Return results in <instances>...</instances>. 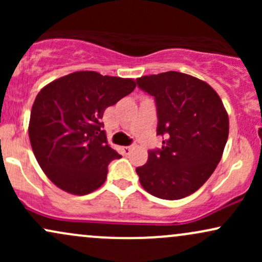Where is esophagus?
<instances>
[{
    "label": "esophagus",
    "instance_id": "34e87169",
    "mask_svg": "<svg viewBox=\"0 0 262 262\" xmlns=\"http://www.w3.org/2000/svg\"><path fill=\"white\" fill-rule=\"evenodd\" d=\"M132 149H133V146H123V148H122L124 154H129V152L132 151Z\"/></svg>",
    "mask_w": 262,
    "mask_h": 262
}]
</instances>
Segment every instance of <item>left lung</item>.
<instances>
[{"label":"left lung","instance_id":"8db88e82","mask_svg":"<svg viewBox=\"0 0 262 262\" xmlns=\"http://www.w3.org/2000/svg\"><path fill=\"white\" fill-rule=\"evenodd\" d=\"M155 98L161 149L137 167L140 185L161 200H181L209 179L223 155L229 118L218 93L191 75L167 71L137 79Z\"/></svg>","mask_w":262,"mask_h":262}]
</instances>
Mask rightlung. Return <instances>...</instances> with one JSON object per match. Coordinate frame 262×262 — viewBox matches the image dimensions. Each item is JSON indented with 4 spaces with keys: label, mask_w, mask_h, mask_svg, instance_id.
I'll use <instances>...</instances> for the list:
<instances>
[{
    "label": "right lung",
    "mask_w": 262,
    "mask_h": 262,
    "mask_svg": "<svg viewBox=\"0 0 262 262\" xmlns=\"http://www.w3.org/2000/svg\"><path fill=\"white\" fill-rule=\"evenodd\" d=\"M135 86L133 79L76 71L40 90L28 133L39 166L54 185L77 196L103 185L108 164L122 156L108 144L102 117Z\"/></svg>",
    "instance_id": "obj_1"
}]
</instances>
